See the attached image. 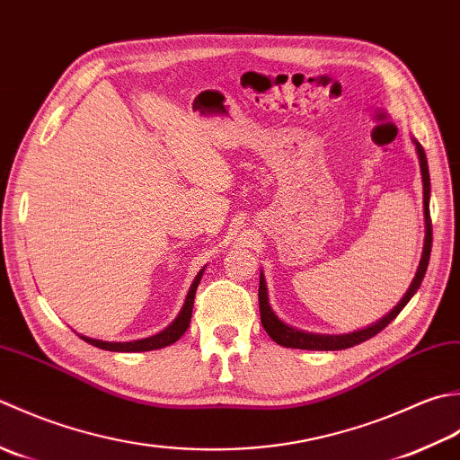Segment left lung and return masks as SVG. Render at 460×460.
I'll list each match as a JSON object with an SVG mask.
<instances>
[{
    "instance_id": "1",
    "label": "left lung",
    "mask_w": 460,
    "mask_h": 460,
    "mask_svg": "<svg viewBox=\"0 0 460 460\" xmlns=\"http://www.w3.org/2000/svg\"><path fill=\"white\" fill-rule=\"evenodd\" d=\"M417 155H419V164H420V176H423V206H425V243H423V254H420V261L417 268V274L411 282L407 294L402 296L401 302L391 309V312L379 320L377 323H373L365 330L353 332V333H345V335H322V333H309L296 330V327L284 323L279 317L274 314L270 302H268V288H266V279L264 274H260V289H258V302H260V320L261 325H264L266 333L274 340L278 345H284V348H294V349H312V351H337V349H348L353 348V345L363 343L371 340L373 335H377L379 332L385 330V327L395 320V317L401 314V309L409 304V299L417 294V289L423 282L425 271L429 266V258H430V246H433V226H430V212H429V199H430V176H429V164H427V156L423 146H420L417 140L413 138Z\"/></svg>"
}]
</instances>
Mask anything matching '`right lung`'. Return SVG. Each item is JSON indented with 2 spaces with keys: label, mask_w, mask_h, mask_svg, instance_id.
I'll return each mask as SVG.
<instances>
[{
  "label": "right lung",
  "mask_w": 460,
  "mask_h": 460,
  "mask_svg": "<svg viewBox=\"0 0 460 460\" xmlns=\"http://www.w3.org/2000/svg\"><path fill=\"white\" fill-rule=\"evenodd\" d=\"M202 274H204V268L199 271V274H196L194 282H192V286L189 289V294H186V299H184V305L181 309V314H178L176 320L168 327H164L161 333H156L153 337H145V340H137V341H101V340H91V337H85V335H81V340H85L87 343L95 345V348H99V349L125 351V353H130V351H133V353L135 351H153V349H161V348H166V345L178 341L184 335V332L189 330V325H190L194 294H196V288H199V284H200Z\"/></svg>",
  "instance_id": "add662e5"
}]
</instances>
